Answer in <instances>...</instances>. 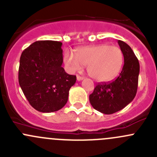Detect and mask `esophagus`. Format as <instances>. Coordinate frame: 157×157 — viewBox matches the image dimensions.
I'll list each match as a JSON object with an SVG mask.
<instances>
[{"instance_id":"esophagus-1","label":"esophagus","mask_w":157,"mask_h":157,"mask_svg":"<svg viewBox=\"0 0 157 157\" xmlns=\"http://www.w3.org/2000/svg\"><path fill=\"white\" fill-rule=\"evenodd\" d=\"M83 79V77H81V76L80 75H77V80H78V81H80V80H82Z\"/></svg>"}]
</instances>
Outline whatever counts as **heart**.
I'll use <instances>...</instances> for the list:
<instances>
[{"mask_svg": "<svg viewBox=\"0 0 157 157\" xmlns=\"http://www.w3.org/2000/svg\"><path fill=\"white\" fill-rule=\"evenodd\" d=\"M64 60L70 71H80L83 65H87V73L92 78L106 81L118 74L124 56L118 47L101 44L81 47L76 49L74 54L66 52Z\"/></svg>", "mask_w": 157, "mask_h": 157, "instance_id": "heart-1", "label": "heart"}]
</instances>
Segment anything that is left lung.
I'll return each mask as SVG.
<instances>
[{
	"instance_id": "obj_1",
	"label": "left lung",
	"mask_w": 157,
	"mask_h": 157,
	"mask_svg": "<svg viewBox=\"0 0 157 157\" xmlns=\"http://www.w3.org/2000/svg\"><path fill=\"white\" fill-rule=\"evenodd\" d=\"M118 43L124 55V66L115 80L96 84L90 95V102L96 110L106 115L118 112L135 97L138 85L140 64L131 47L123 41Z\"/></svg>"
}]
</instances>
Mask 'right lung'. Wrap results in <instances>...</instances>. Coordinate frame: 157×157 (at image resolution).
<instances>
[{"label": "right lung", "instance_id": "right-lung-1", "mask_svg": "<svg viewBox=\"0 0 157 157\" xmlns=\"http://www.w3.org/2000/svg\"><path fill=\"white\" fill-rule=\"evenodd\" d=\"M62 43L36 41L20 56L19 83L29 104L41 112H53L65 105L75 75L62 67Z\"/></svg>", "mask_w": 157, "mask_h": 157}]
</instances>
